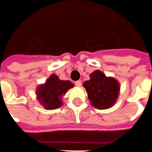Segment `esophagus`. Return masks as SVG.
I'll return each mask as SVG.
<instances>
[{"instance_id":"1","label":"esophagus","mask_w":152,"mask_h":152,"mask_svg":"<svg viewBox=\"0 0 152 152\" xmlns=\"http://www.w3.org/2000/svg\"><path fill=\"white\" fill-rule=\"evenodd\" d=\"M75 85H76L77 87H81V86H82L81 80H78V81L75 82Z\"/></svg>"}]
</instances>
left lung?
Instances as JSON below:
<instances>
[{"label": "left lung", "mask_w": 152, "mask_h": 152, "mask_svg": "<svg viewBox=\"0 0 152 152\" xmlns=\"http://www.w3.org/2000/svg\"><path fill=\"white\" fill-rule=\"evenodd\" d=\"M88 99L94 107L100 110L110 108L119 94V83L112 77H106L102 71L95 70L90 79L83 83Z\"/></svg>", "instance_id": "1"}]
</instances>
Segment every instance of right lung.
<instances>
[{"label":"right lung","instance_id":"right-lung-1","mask_svg":"<svg viewBox=\"0 0 152 152\" xmlns=\"http://www.w3.org/2000/svg\"><path fill=\"white\" fill-rule=\"evenodd\" d=\"M74 85L69 80H61L56 74H51L46 83L37 88V98L44 108L55 110L63 105L61 97Z\"/></svg>","mask_w":152,"mask_h":152}]
</instances>
